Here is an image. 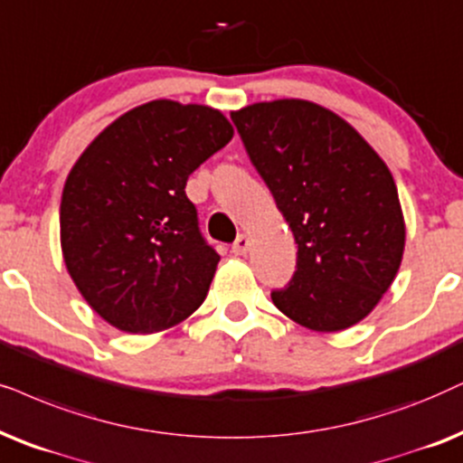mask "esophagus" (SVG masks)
<instances>
[{"label":"esophagus","instance_id":"obj_1","mask_svg":"<svg viewBox=\"0 0 463 463\" xmlns=\"http://www.w3.org/2000/svg\"><path fill=\"white\" fill-rule=\"evenodd\" d=\"M249 246H250L249 236H244V233H240V236L236 238V242L232 244V253H233V255H246V250H249Z\"/></svg>","mask_w":463,"mask_h":463}]
</instances>
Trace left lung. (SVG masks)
I'll list each match as a JSON object with an SVG mask.
<instances>
[{
	"instance_id": "left-lung-1",
	"label": "left lung",
	"mask_w": 463,
	"mask_h": 463,
	"mask_svg": "<svg viewBox=\"0 0 463 463\" xmlns=\"http://www.w3.org/2000/svg\"><path fill=\"white\" fill-rule=\"evenodd\" d=\"M232 121L298 244L289 287L272 293L276 308L323 334L365 319L406 244L385 161L351 123L308 99L257 101Z\"/></svg>"
}]
</instances>
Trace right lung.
<instances>
[{
	"label": "right lung",
	"mask_w": 463,
	"mask_h": 463,
	"mask_svg": "<svg viewBox=\"0 0 463 463\" xmlns=\"http://www.w3.org/2000/svg\"><path fill=\"white\" fill-rule=\"evenodd\" d=\"M232 137L217 108L153 99L108 125L71 165L59 208L63 261L112 327L165 332L200 308L221 257L184 187Z\"/></svg>",
	"instance_id": "obj_1"
}]
</instances>
